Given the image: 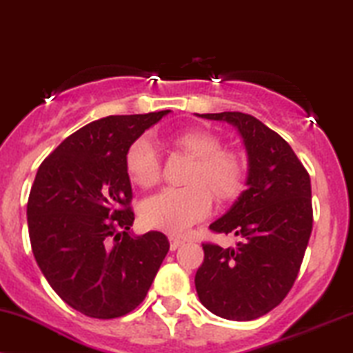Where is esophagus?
<instances>
[{"label": "esophagus", "mask_w": 353, "mask_h": 353, "mask_svg": "<svg viewBox=\"0 0 353 353\" xmlns=\"http://www.w3.org/2000/svg\"><path fill=\"white\" fill-rule=\"evenodd\" d=\"M185 244V239H181V238H170V250L172 251H175V250H178V248L180 246H183Z\"/></svg>", "instance_id": "esophagus-1"}]
</instances>
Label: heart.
<instances>
[{"instance_id": "obj_1", "label": "heart", "mask_w": 353, "mask_h": 353, "mask_svg": "<svg viewBox=\"0 0 353 353\" xmlns=\"http://www.w3.org/2000/svg\"><path fill=\"white\" fill-rule=\"evenodd\" d=\"M172 143L194 159L185 188H163L143 201L142 216L148 226L180 234L210 214L213 197L230 201L241 192L246 167L238 153L225 150L218 135L201 128H188L172 137ZM125 168L140 188H150L160 180L161 165L155 145L140 137L128 145Z\"/></svg>"}]
</instances>
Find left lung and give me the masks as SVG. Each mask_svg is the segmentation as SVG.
Listing matches in <instances>:
<instances>
[{
    "label": "left lung",
    "instance_id": "8db88e82",
    "mask_svg": "<svg viewBox=\"0 0 353 353\" xmlns=\"http://www.w3.org/2000/svg\"><path fill=\"white\" fill-rule=\"evenodd\" d=\"M238 127L250 160L248 188L210 230L233 233L234 248L203 243L194 276L206 309L230 321H254L291 291L312 233L310 176L285 140L243 112L203 114Z\"/></svg>",
    "mask_w": 353,
    "mask_h": 353
}]
</instances>
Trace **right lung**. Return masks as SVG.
Wrapping results in <instances>:
<instances>
[{"label": "right lung", "mask_w": 353, "mask_h": 353, "mask_svg": "<svg viewBox=\"0 0 353 353\" xmlns=\"http://www.w3.org/2000/svg\"><path fill=\"white\" fill-rule=\"evenodd\" d=\"M170 110L109 115L48 155L28 200L32 254L51 288L87 317L115 319L145 299L170 250L160 231L132 236L125 152Z\"/></svg>", "instance_id": "right-lung-1"}]
</instances>
